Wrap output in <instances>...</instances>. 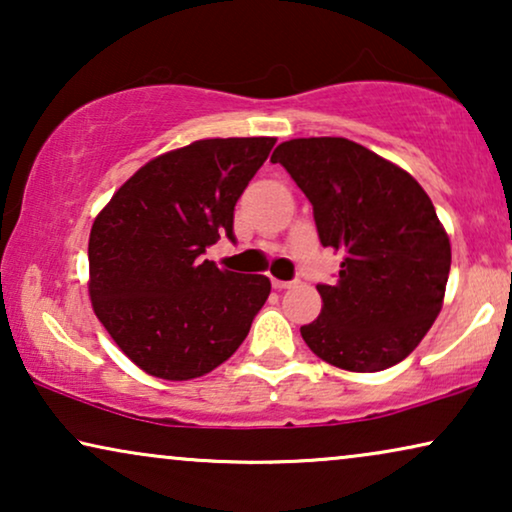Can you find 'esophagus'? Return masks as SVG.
<instances>
[{
    "label": "esophagus",
    "mask_w": 512,
    "mask_h": 512,
    "mask_svg": "<svg viewBox=\"0 0 512 512\" xmlns=\"http://www.w3.org/2000/svg\"><path fill=\"white\" fill-rule=\"evenodd\" d=\"M298 282H282V279H272V286H275L277 291H284V289H293Z\"/></svg>",
    "instance_id": "esophagus-1"
}]
</instances>
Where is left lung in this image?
<instances>
[{"label":"left lung","instance_id":"1","mask_svg":"<svg viewBox=\"0 0 512 512\" xmlns=\"http://www.w3.org/2000/svg\"><path fill=\"white\" fill-rule=\"evenodd\" d=\"M284 165L314 209L319 240L342 251L321 314L300 326L319 359L352 373L396 366L443 307L452 249L433 202L401 167L345 137L282 142Z\"/></svg>","mask_w":512,"mask_h":512}]
</instances>
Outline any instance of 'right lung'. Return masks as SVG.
<instances>
[{
    "instance_id": "right-lung-1",
    "label": "right lung",
    "mask_w": 512,
    "mask_h": 512,
    "mask_svg": "<svg viewBox=\"0 0 512 512\" xmlns=\"http://www.w3.org/2000/svg\"><path fill=\"white\" fill-rule=\"evenodd\" d=\"M275 137L200 139L132 174L90 228V300L128 359L160 380H193L247 338L270 296L265 275L202 261L233 235L235 202Z\"/></svg>"
}]
</instances>
